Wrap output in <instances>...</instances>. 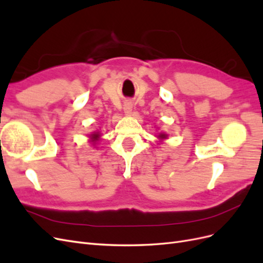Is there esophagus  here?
<instances>
[{
  "instance_id": "esophagus-1",
  "label": "esophagus",
  "mask_w": 263,
  "mask_h": 263,
  "mask_svg": "<svg viewBox=\"0 0 263 263\" xmlns=\"http://www.w3.org/2000/svg\"><path fill=\"white\" fill-rule=\"evenodd\" d=\"M123 108H124V113L126 115H128V116L132 115V113H133V105H132L130 102H126L125 104H124Z\"/></svg>"
}]
</instances>
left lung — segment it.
Here are the masks:
<instances>
[{"label": "left lung", "instance_id": "1", "mask_svg": "<svg viewBox=\"0 0 263 263\" xmlns=\"http://www.w3.org/2000/svg\"><path fill=\"white\" fill-rule=\"evenodd\" d=\"M157 138H159L160 140H163V139L168 138V135H166L165 133H159V134L157 135Z\"/></svg>", "mask_w": 263, "mask_h": 263}]
</instances>
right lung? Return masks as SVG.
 <instances>
[{
  "label": "right lung",
  "instance_id": "right-lung-1",
  "mask_svg": "<svg viewBox=\"0 0 263 263\" xmlns=\"http://www.w3.org/2000/svg\"><path fill=\"white\" fill-rule=\"evenodd\" d=\"M89 141L93 146L97 145V142L101 139V133L100 132H93L91 135H89Z\"/></svg>",
  "mask_w": 263,
  "mask_h": 263
}]
</instances>
